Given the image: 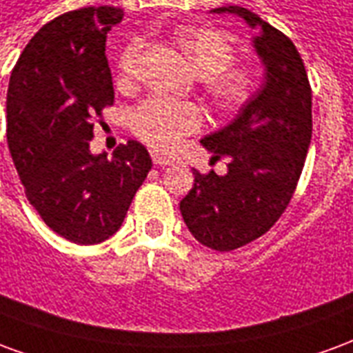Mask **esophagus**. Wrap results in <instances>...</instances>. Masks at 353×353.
I'll return each instance as SVG.
<instances>
[{
	"label": "esophagus",
	"mask_w": 353,
	"mask_h": 353,
	"mask_svg": "<svg viewBox=\"0 0 353 353\" xmlns=\"http://www.w3.org/2000/svg\"><path fill=\"white\" fill-rule=\"evenodd\" d=\"M151 157H153V162L157 164V166H168V164L174 162L170 157H164V154H159V153H151Z\"/></svg>",
	"instance_id": "34e87169"
}]
</instances>
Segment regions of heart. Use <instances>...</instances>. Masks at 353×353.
<instances>
[{
    "label": "heart",
    "mask_w": 353,
    "mask_h": 353,
    "mask_svg": "<svg viewBox=\"0 0 353 353\" xmlns=\"http://www.w3.org/2000/svg\"><path fill=\"white\" fill-rule=\"evenodd\" d=\"M177 39L196 72L204 75V83L215 100L234 103L248 94L252 75L242 68H230L232 45L221 32L212 28H187ZM143 49L145 41L141 37L132 39L124 47L119 58L121 79L130 81L136 75ZM130 124L134 134L147 145L159 151H170L183 136L199 128L202 115L192 103L151 96L132 111Z\"/></svg>",
    "instance_id": "1"
}]
</instances>
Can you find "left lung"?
<instances>
[{
  "instance_id": "8db88e82",
  "label": "left lung",
  "mask_w": 353,
  "mask_h": 353,
  "mask_svg": "<svg viewBox=\"0 0 353 353\" xmlns=\"http://www.w3.org/2000/svg\"><path fill=\"white\" fill-rule=\"evenodd\" d=\"M230 12L252 30L265 83L234 121L200 139L212 159L227 157V174H200L179 202L187 229L200 244L230 252L265 234L295 192L312 139V88L299 50L280 30L238 5Z\"/></svg>"
}]
</instances>
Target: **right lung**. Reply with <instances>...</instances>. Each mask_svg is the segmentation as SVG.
I'll list each match as a JSON object with an SVG mask.
<instances>
[{"instance_id": "add662e5", "label": "right lung", "mask_w": 353, "mask_h": 353, "mask_svg": "<svg viewBox=\"0 0 353 353\" xmlns=\"http://www.w3.org/2000/svg\"><path fill=\"white\" fill-rule=\"evenodd\" d=\"M119 7H85L47 22L30 39L7 90V143L30 204L73 244H100L121 229L153 166L130 139L90 153L94 119L113 103L105 37Z\"/></svg>"}]
</instances>
